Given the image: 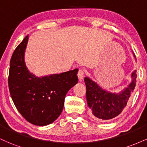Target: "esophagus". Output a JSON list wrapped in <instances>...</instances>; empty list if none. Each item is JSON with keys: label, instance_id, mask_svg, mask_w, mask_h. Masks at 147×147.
Returning a JSON list of instances; mask_svg holds the SVG:
<instances>
[{"label": "esophagus", "instance_id": "1", "mask_svg": "<svg viewBox=\"0 0 147 147\" xmlns=\"http://www.w3.org/2000/svg\"><path fill=\"white\" fill-rule=\"evenodd\" d=\"M85 74H86L85 70H83V69H80V70H79L77 75H78L79 80L80 81V82H82V81L83 80V79H84V75H85Z\"/></svg>", "mask_w": 147, "mask_h": 147}]
</instances>
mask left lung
I'll return each instance as SVG.
<instances>
[{"label": "left lung", "mask_w": 147, "mask_h": 147, "mask_svg": "<svg viewBox=\"0 0 147 147\" xmlns=\"http://www.w3.org/2000/svg\"><path fill=\"white\" fill-rule=\"evenodd\" d=\"M131 77L132 82L119 93H111L106 91L90 78L85 77L84 82L86 86L87 104L96 119L109 120L117 117L122 113L127 105L136 87V70L132 72Z\"/></svg>", "instance_id": "obj_1"}]
</instances>
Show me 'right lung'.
<instances>
[{
    "label": "right lung",
    "instance_id": "add662e5",
    "mask_svg": "<svg viewBox=\"0 0 147 147\" xmlns=\"http://www.w3.org/2000/svg\"><path fill=\"white\" fill-rule=\"evenodd\" d=\"M28 35L16 47L10 60L8 85L15 106L28 122L36 126L51 124L63 109L68 91L78 83V69L37 77L24 61Z\"/></svg>",
    "mask_w": 147,
    "mask_h": 147
}]
</instances>
